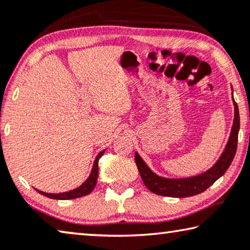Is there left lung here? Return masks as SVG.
I'll use <instances>...</instances> for the list:
<instances>
[{"instance_id": "obj_1", "label": "left lung", "mask_w": 250, "mask_h": 250, "mask_svg": "<svg viewBox=\"0 0 250 250\" xmlns=\"http://www.w3.org/2000/svg\"><path fill=\"white\" fill-rule=\"evenodd\" d=\"M233 104H235V119H233L230 138H229L228 144L226 146V149L221 154L220 159L210 170L200 176L187 178V179H166V178L154 175L151 170L146 167L139 154L136 153L134 154V160H136L138 170H139L146 187L156 195L185 198L204 192L217 179H219L227 171L233 160L237 150V144H238V131L240 126L239 110L235 101H233Z\"/></svg>"}]
</instances>
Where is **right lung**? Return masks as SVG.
I'll return each instance as SVG.
<instances>
[{"label":"right lung","mask_w":250,"mask_h":250,"mask_svg":"<svg viewBox=\"0 0 250 250\" xmlns=\"http://www.w3.org/2000/svg\"><path fill=\"white\" fill-rule=\"evenodd\" d=\"M104 150L98 154L96 160H94L93 168H92V171H91L90 177L86 179L84 184L81 185L79 188L71 190V191H68V192H62V193H46V192L40 191V190H38V189H37V191L47 198H52V199H59V200L75 199V198H80V197L89 195V193L92 191L97 185L98 172H99V159L104 156Z\"/></svg>","instance_id":"1"}]
</instances>
